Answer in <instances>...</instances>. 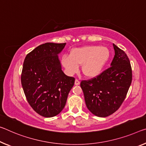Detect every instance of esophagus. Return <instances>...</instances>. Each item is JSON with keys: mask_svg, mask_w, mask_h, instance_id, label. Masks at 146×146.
Listing matches in <instances>:
<instances>
[{"mask_svg": "<svg viewBox=\"0 0 146 146\" xmlns=\"http://www.w3.org/2000/svg\"><path fill=\"white\" fill-rule=\"evenodd\" d=\"M75 85H79L80 84V81L78 79H75Z\"/></svg>", "mask_w": 146, "mask_h": 146, "instance_id": "34e87169", "label": "esophagus"}]
</instances>
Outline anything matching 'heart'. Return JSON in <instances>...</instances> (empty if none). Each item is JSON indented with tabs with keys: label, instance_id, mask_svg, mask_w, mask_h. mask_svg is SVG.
I'll return each mask as SVG.
<instances>
[{
	"label": "heart",
	"instance_id": "obj_1",
	"mask_svg": "<svg viewBox=\"0 0 146 146\" xmlns=\"http://www.w3.org/2000/svg\"><path fill=\"white\" fill-rule=\"evenodd\" d=\"M109 58L110 52L106 47L88 45L73 48L70 56H63L62 63L69 75L77 73L82 65V72L86 77L94 78L102 72Z\"/></svg>",
	"mask_w": 146,
	"mask_h": 146
}]
</instances>
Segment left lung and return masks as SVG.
<instances>
[{
    "label": "left lung",
    "mask_w": 146,
    "mask_h": 146,
    "mask_svg": "<svg viewBox=\"0 0 146 146\" xmlns=\"http://www.w3.org/2000/svg\"><path fill=\"white\" fill-rule=\"evenodd\" d=\"M113 47L115 55L111 67L96 78L80 82L88 109L98 117H107L118 109L132 82L128 56L114 43Z\"/></svg>",
    "instance_id": "8db88e82"
}]
</instances>
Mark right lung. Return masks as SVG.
Listing matches in <instances>:
<instances>
[{"label":"right lung","instance_id":"add662e5","mask_svg":"<svg viewBox=\"0 0 146 146\" xmlns=\"http://www.w3.org/2000/svg\"><path fill=\"white\" fill-rule=\"evenodd\" d=\"M66 44L39 45L27 55L23 63V91L31 107L43 117H51L61 112L75 83V78L62 70L58 58Z\"/></svg>","mask_w":146,"mask_h":146}]
</instances>
